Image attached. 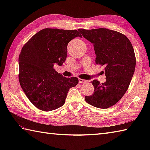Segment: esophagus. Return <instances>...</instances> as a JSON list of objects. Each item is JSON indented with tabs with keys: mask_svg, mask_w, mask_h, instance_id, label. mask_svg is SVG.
<instances>
[{
	"mask_svg": "<svg viewBox=\"0 0 150 150\" xmlns=\"http://www.w3.org/2000/svg\"><path fill=\"white\" fill-rule=\"evenodd\" d=\"M79 83H85V82H87V81L84 80V79H79Z\"/></svg>",
	"mask_w": 150,
	"mask_h": 150,
	"instance_id": "obj_1",
	"label": "esophagus"
}]
</instances>
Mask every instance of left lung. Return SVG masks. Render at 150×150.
I'll use <instances>...</instances> for the list:
<instances>
[{
	"instance_id": "8db88e82",
	"label": "left lung",
	"mask_w": 150,
	"mask_h": 150,
	"mask_svg": "<svg viewBox=\"0 0 150 150\" xmlns=\"http://www.w3.org/2000/svg\"><path fill=\"white\" fill-rule=\"evenodd\" d=\"M78 30L93 44L95 62L105 66L106 77L102 84L93 81L94 92L86 96L85 100L94 107L110 108L123 97L134 73L136 59L132 44L124 35L106 28Z\"/></svg>"
}]
</instances>
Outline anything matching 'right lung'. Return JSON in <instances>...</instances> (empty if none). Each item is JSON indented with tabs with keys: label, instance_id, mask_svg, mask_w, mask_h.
I'll list each match as a JSON object with an SVG mask.
<instances>
[{
	"label": "right lung",
	"instance_id": "right-lung-1",
	"mask_svg": "<svg viewBox=\"0 0 150 150\" xmlns=\"http://www.w3.org/2000/svg\"><path fill=\"white\" fill-rule=\"evenodd\" d=\"M81 35L77 30L46 28L39 31L22 47L18 57L19 82L28 99L38 109L56 110L64 104L69 90L79 83L77 77L66 78L53 68L62 66L69 41Z\"/></svg>",
	"mask_w": 150,
	"mask_h": 150
}]
</instances>
